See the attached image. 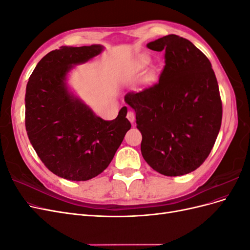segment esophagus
I'll list each match as a JSON object with an SVG mask.
<instances>
[{
    "label": "esophagus",
    "instance_id": "obj_1",
    "mask_svg": "<svg viewBox=\"0 0 250 250\" xmlns=\"http://www.w3.org/2000/svg\"><path fill=\"white\" fill-rule=\"evenodd\" d=\"M127 119L130 121V123H134V121H135V115H134V112L132 111V110H128V112H127Z\"/></svg>",
    "mask_w": 250,
    "mask_h": 250
}]
</instances>
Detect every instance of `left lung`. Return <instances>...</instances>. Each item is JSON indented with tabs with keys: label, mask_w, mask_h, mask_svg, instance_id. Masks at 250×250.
Instances as JSON below:
<instances>
[{
	"label": "left lung",
	"mask_w": 250,
	"mask_h": 250,
	"mask_svg": "<svg viewBox=\"0 0 250 250\" xmlns=\"http://www.w3.org/2000/svg\"><path fill=\"white\" fill-rule=\"evenodd\" d=\"M147 47L165 52L155 84L125 95L142 133L141 151L165 176L190 173L207 160L222 121V101L208 58L184 37L166 35Z\"/></svg>",
	"instance_id": "obj_1"
}]
</instances>
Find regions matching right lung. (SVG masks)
<instances>
[{
    "label": "right lung",
    "instance_id": "right-lung-1",
    "mask_svg": "<svg viewBox=\"0 0 250 250\" xmlns=\"http://www.w3.org/2000/svg\"><path fill=\"white\" fill-rule=\"evenodd\" d=\"M100 44L62 47L37 63L26 88L25 125L30 143L55 175L84 181L108 167L131 124L127 107L105 121L72 96L65 76L72 66L100 54Z\"/></svg>",
    "mask_w": 250,
    "mask_h": 250
}]
</instances>
